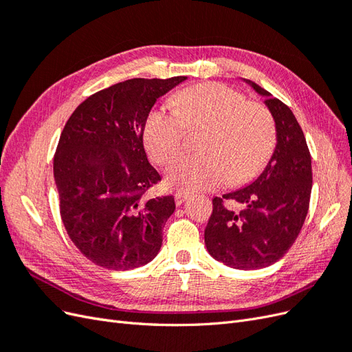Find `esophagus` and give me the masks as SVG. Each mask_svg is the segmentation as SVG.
<instances>
[{"label": "esophagus", "mask_w": 352, "mask_h": 352, "mask_svg": "<svg viewBox=\"0 0 352 352\" xmlns=\"http://www.w3.org/2000/svg\"><path fill=\"white\" fill-rule=\"evenodd\" d=\"M188 198H189V194H188V192H176V194H175L176 206H182Z\"/></svg>", "instance_id": "1"}]
</instances>
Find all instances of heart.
Wrapping results in <instances>:
<instances>
[{"label": "heart", "instance_id": "1", "mask_svg": "<svg viewBox=\"0 0 352 352\" xmlns=\"http://www.w3.org/2000/svg\"><path fill=\"white\" fill-rule=\"evenodd\" d=\"M175 110L158 107L146 117L144 144L154 162L164 164L184 144L186 129H202L201 154H180L166 168L167 184L182 190H210L241 184L261 172L276 142L270 111L248 102L223 83H202L179 92Z\"/></svg>", "mask_w": 352, "mask_h": 352}]
</instances>
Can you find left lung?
<instances>
[{
  "label": "left lung",
  "mask_w": 352,
  "mask_h": 352,
  "mask_svg": "<svg viewBox=\"0 0 352 352\" xmlns=\"http://www.w3.org/2000/svg\"><path fill=\"white\" fill-rule=\"evenodd\" d=\"M242 80L265 98L276 146L252 182L212 199L204 239L214 260L232 269L255 270L274 264L292 247L310 206L313 173L305 136L291 109L255 82ZM223 199L238 201L241 211L226 209Z\"/></svg>",
  "instance_id": "left-lung-1"
}]
</instances>
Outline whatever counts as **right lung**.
<instances>
[{
	"mask_svg": "<svg viewBox=\"0 0 352 352\" xmlns=\"http://www.w3.org/2000/svg\"><path fill=\"white\" fill-rule=\"evenodd\" d=\"M129 79L91 95L73 111L54 155L60 214L78 250L97 265L132 270L154 260L175 198L148 199L158 180L144 150L155 101L186 80Z\"/></svg>",
	"mask_w": 352,
	"mask_h": 352,
	"instance_id": "add662e5",
	"label": "right lung"
}]
</instances>
